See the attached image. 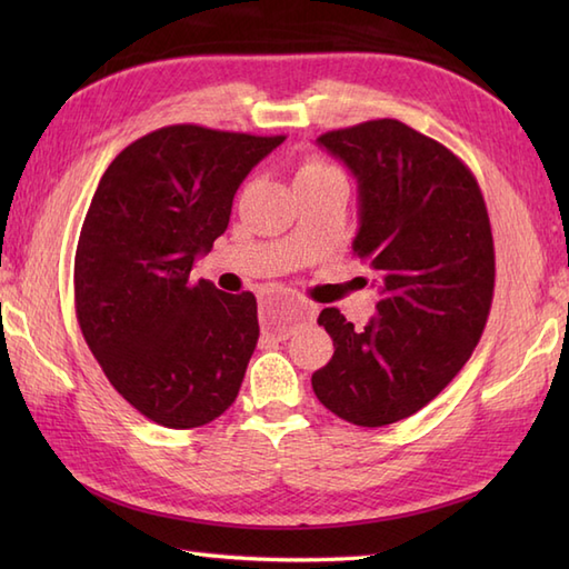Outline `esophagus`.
<instances>
[{
    "label": "esophagus",
    "instance_id": "34e87169",
    "mask_svg": "<svg viewBox=\"0 0 569 569\" xmlns=\"http://www.w3.org/2000/svg\"><path fill=\"white\" fill-rule=\"evenodd\" d=\"M312 316V308L298 303V300L288 296H271L263 300L261 306V325L263 330L273 340H288L298 322H303Z\"/></svg>",
    "mask_w": 569,
    "mask_h": 569
}]
</instances>
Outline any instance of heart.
<instances>
[{
  "label": "heart",
  "instance_id": "obj_1",
  "mask_svg": "<svg viewBox=\"0 0 569 569\" xmlns=\"http://www.w3.org/2000/svg\"><path fill=\"white\" fill-rule=\"evenodd\" d=\"M328 178H342L340 171H337L335 166L325 163L322 159H306L303 163H300L298 173H296V183H316V180H328Z\"/></svg>",
  "mask_w": 569,
  "mask_h": 569
}]
</instances>
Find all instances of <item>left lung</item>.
Segmentation results:
<instances>
[{
	"instance_id": "8db88e82",
	"label": "left lung",
	"mask_w": 569,
	"mask_h": 569,
	"mask_svg": "<svg viewBox=\"0 0 569 569\" xmlns=\"http://www.w3.org/2000/svg\"><path fill=\"white\" fill-rule=\"evenodd\" d=\"M318 143L357 178L352 251L379 271L381 293L365 330L337 308L320 312L335 355L312 391L342 420L383 428L428 406L485 332L497 276L487 202L462 159L398 119L325 131Z\"/></svg>"
}]
</instances>
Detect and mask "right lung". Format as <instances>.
Masks as SVG:
<instances>
[{
	"instance_id": "obj_1",
	"label": "right lung",
	"mask_w": 569,
	"mask_h": 569,
	"mask_svg": "<svg viewBox=\"0 0 569 569\" xmlns=\"http://www.w3.org/2000/svg\"><path fill=\"white\" fill-rule=\"evenodd\" d=\"M286 137L173 124L107 168L76 251V316L119 396L190 430L234 403L259 340L257 298L190 271L224 234L241 180Z\"/></svg>"
}]
</instances>
